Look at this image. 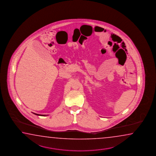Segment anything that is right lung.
<instances>
[{
    "label": "right lung",
    "mask_w": 156,
    "mask_h": 156,
    "mask_svg": "<svg viewBox=\"0 0 156 156\" xmlns=\"http://www.w3.org/2000/svg\"><path fill=\"white\" fill-rule=\"evenodd\" d=\"M35 115H37V116H46V115H39V114H37V113H33Z\"/></svg>",
    "instance_id": "right-lung-1"
}]
</instances>
